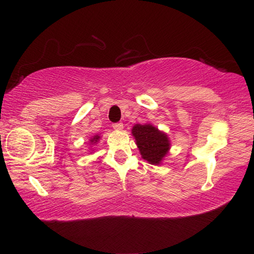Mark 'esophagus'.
I'll use <instances>...</instances> for the list:
<instances>
[{"mask_svg":"<svg viewBox=\"0 0 254 254\" xmlns=\"http://www.w3.org/2000/svg\"><path fill=\"white\" fill-rule=\"evenodd\" d=\"M113 127L115 130H122L123 128V123L122 122H118V123H113Z\"/></svg>","mask_w":254,"mask_h":254,"instance_id":"obj_1","label":"esophagus"}]
</instances>
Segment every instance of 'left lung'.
<instances>
[{
	"instance_id": "8db88e82",
	"label": "left lung",
	"mask_w": 254,
	"mask_h": 254,
	"mask_svg": "<svg viewBox=\"0 0 254 254\" xmlns=\"http://www.w3.org/2000/svg\"><path fill=\"white\" fill-rule=\"evenodd\" d=\"M137 148L144 160L159 165L169 150V140L165 133L158 131L151 124H135L132 128Z\"/></svg>"
}]
</instances>
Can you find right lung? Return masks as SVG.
Masks as SVG:
<instances>
[{
  "instance_id": "1",
  "label": "right lung",
  "mask_w": 254,
  "mask_h": 254,
  "mask_svg": "<svg viewBox=\"0 0 254 254\" xmlns=\"http://www.w3.org/2000/svg\"><path fill=\"white\" fill-rule=\"evenodd\" d=\"M98 139H100V136H98V135H96V136H94V137H93V139L91 140V142H95V141H97Z\"/></svg>"
}]
</instances>
